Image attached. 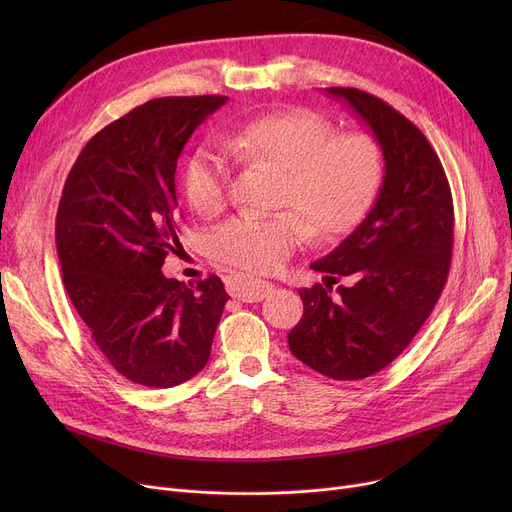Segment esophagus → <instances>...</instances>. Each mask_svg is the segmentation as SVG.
I'll list each match as a JSON object with an SVG mask.
<instances>
[{
    "instance_id": "34e87169",
    "label": "esophagus",
    "mask_w": 512,
    "mask_h": 512,
    "mask_svg": "<svg viewBox=\"0 0 512 512\" xmlns=\"http://www.w3.org/2000/svg\"><path fill=\"white\" fill-rule=\"evenodd\" d=\"M272 282L257 280V278H245V276H232L228 280V290L234 299L242 303H257L263 301L267 294L272 292Z\"/></svg>"
}]
</instances>
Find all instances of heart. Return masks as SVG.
<instances>
[{"instance_id": "b5f03b06", "label": "heart", "mask_w": 512, "mask_h": 512, "mask_svg": "<svg viewBox=\"0 0 512 512\" xmlns=\"http://www.w3.org/2000/svg\"><path fill=\"white\" fill-rule=\"evenodd\" d=\"M238 161L280 172L270 215L240 213L209 238L215 261L251 274L274 272L299 247L305 226L326 240L353 230L371 209L384 180V151L363 132H342L309 110L276 112L240 124L224 137ZM182 184L201 215L230 199V166L222 149L201 145L188 155Z\"/></svg>"}]
</instances>
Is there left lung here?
<instances>
[{"label": "left lung", "mask_w": 512, "mask_h": 512, "mask_svg": "<svg viewBox=\"0 0 512 512\" xmlns=\"http://www.w3.org/2000/svg\"><path fill=\"white\" fill-rule=\"evenodd\" d=\"M328 93L371 128L386 176L361 226L311 263L326 286L299 290L305 311L288 346L311 369L351 382L390 365L434 311L450 272L454 207L440 157L411 120L359 89ZM340 277L349 284L332 298Z\"/></svg>", "instance_id": "8db88e82"}]
</instances>
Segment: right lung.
I'll list each match as a JSON object with an SVG mask.
<instances>
[{
    "label": "right lung",
    "mask_w": 512,
    "mask_h": 512,
    "mask_svg": "<svg viewBox=\"0 0 512 512\" xmlns=\"http://www.w3.org/2000/svg\"><path fill=\"white\" fill-rule=\"evenodd\" d=\"M228 97H159L107 124L66 178L56 245L62 280L103 357L126 380L172 388L209 361L230 299L209 274L197 284L161 272L178 249L176 161Z\"/></svg>",
    "instance_id": "add662e5"
}]
</instances>
